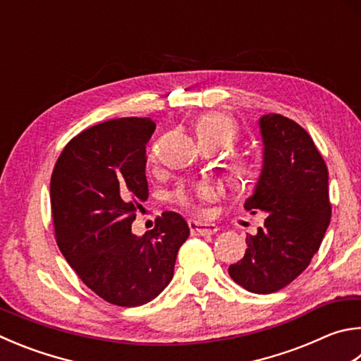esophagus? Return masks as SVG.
I'll return each instance as SVG.
<instances>
[{
    "label": "esophagus",
    "instance_id": "1",
    "mask_svg": "<svg viewBox=\"0 0 361 361\" xmlns=\"http://www.w3.org/2000/svg\"><path fill=\"white\" fill-rule=\"evenodd\" d=\"M189 228H191L192 235H213L218 232V226L213 222H202L195 219L189 221Z\"/></svg>",
    "mask_w": 361,
    "mask_h": 361
}]
</instances>
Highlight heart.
Returning <instances> with one entry per match:
<instances>
[{
  "mask_svg": "<svg viewBox=\"0 0 361 361\" xmlns=\"http://www.w3.org/2000/svg\"><path fill=\"white\" fill-rule=\"evenodd\" d=\"M194 133L197 137L199 145H212L222 148L233 143L238 139V126L231 116L221 112H208L197 118L194 123ZM227 181L233 188L246 186L257 176V164L252 159L240 156L226 166ZM212 189L208 186H199L195 189L178 188L170 195V199L181 208L197 209L199 202L212 197Z\"/></svg>",
  "mask_w": 361,
  "mask_h": 361,
  "instance_id": "heart-1",
  "label": "heart"
}]
</instances>
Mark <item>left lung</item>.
I'll return each mask as SVG.
<instances>
[{
	"instance_id": "8db88e82",
	"label": "left lung",
	"mask_w": 361,
	"mask_h": 361,
	"mask_svg": "<svg viewBox=\"0 0 361 361\" xmlns=\"http://www.w3.org/2000/svg\"><path fill=\"white\" fill-rule=\"evenodd\" d=\"M264 167L247 212L265 213L264 227L247 235L245 257L228 267L238 286L273 293L306 270L330 224L329 170L298 123L268 114L259 120Z\"/></svg>"
}]
</instances>
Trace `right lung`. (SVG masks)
Listing matches in <instances>:
<instances>
[{
    "instance_id": "add662e5",
    "label": "right lung",
    "mask_w": 361,
    "mask_h": 361,
    "mask_svg": "<svg viewBox=\"0 0 361 361\" xmlns=\"http://www.w3.org/2000/svg\"><path fill=\"white\" fill-rule=\"evenodd\" d=\"M149 118H118L85 129L58 158L50 180L55 238L64 259L96 295L116 306L145 305L173 276L188 222L164 212L153 231H130L148 199Z\"/></svg>"
}]
</instances>
